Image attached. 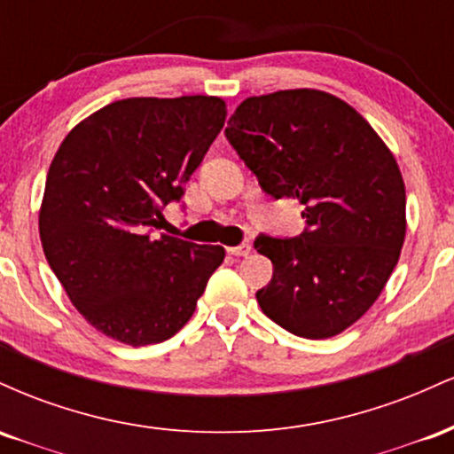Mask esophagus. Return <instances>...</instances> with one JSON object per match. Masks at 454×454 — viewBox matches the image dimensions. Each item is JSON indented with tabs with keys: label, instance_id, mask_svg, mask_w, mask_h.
I'll list each match as a JSON object with an SVG mask.
<instances>
[{
	"label": "esophagus",
	"instance_id": "34e87169",
	"mask_svg": "<svg viewBox=\"0 0 454 454\" xmlns=\"http://www.w3.org/2000/svg\"><path fill=\"white\" fill-rule=\"evenodd\" d=\"M249 252H252V245H249V243L237 245V247H228V254H231V256H237V258L249 256Z\"/></svg>",
	"mask_w": 454,
	"mask_h": 454
}]
</instances>
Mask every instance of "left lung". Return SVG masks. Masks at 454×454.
Here are the masks:
<instances>
[{"mask_svg":"<svg viewBox=\"0 0 454 454\" xmlns=\"http://www.w3.org/2000/svg\"><path fill=\"white\" fill-rule=\"evenodd\" d=\"M226 138L269 196L303 205L299 237L254 241L273 262L258 305L293 335H340L397 267L405 239L397 160L363 114L317 90L247 98L228 119Z\"/></svg>","mask_w":454,"mask_h":454,"instance_id":"8db88e82","label":"left lung"}]
</instances>
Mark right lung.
I'll return each mask as SVG.
<instances>
[{"mask_svg": "<svg viewBox=\"0 0 454 454\" xmlns=\"http://www.w3.org/2000/svg\"><path fill=\"white\" fill-rule=\"evenodd\" d=\"M223 121L215 96L128 98L82 119L51 161L44 256L72 305L114 341L170 340L223 262L220 245L153 234Z\"/></svg>", "mask_w": 454, "mask_h": 454, "instance_id": "right-lung-1", "label": "right lung"}]
</instances>
